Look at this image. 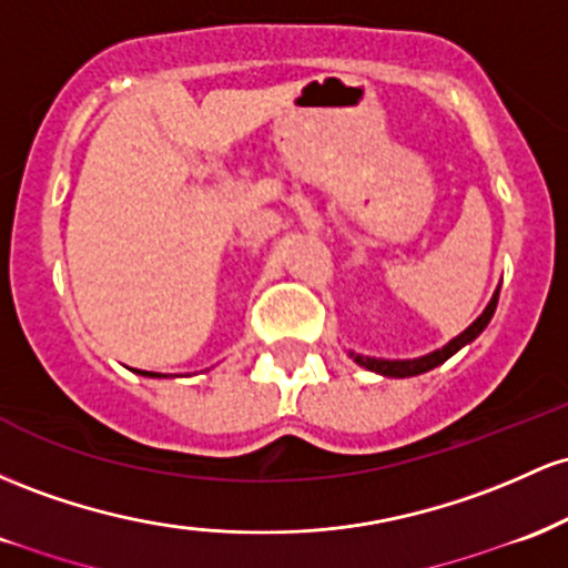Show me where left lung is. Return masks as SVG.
Masks as SVG:
<instances>
[{"label": "left lung", "instance_id": "left-lung-1", "mask_svg": "<svg viewBox=\"0 0 568 568\" xmlns=\"http://www.w3.org/2000/svg\"><path fill=\"white\" fill-rule=\"evenodd\" d=\"M499 290H501V284L496 286L494 297H490L486 311H483V314L477 316L462 335H456L454 341H448L443 348H437V352L416 356V359H378V356H365V354H356V352H348V356H352L359 367L369 369V373L386 375V378H413V375L429 373V369H435L443 365V362H448L456 352H462L464 346H469V343H473L475 337L488 327L490 316H494V311H496V303H499Z\"/></svg>", "mask_w": 568, "mask_h": 568}]
</instances>
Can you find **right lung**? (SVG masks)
<instances>
[{
  "label": "right lung",
  "mask_w": 568,
  "mask_h": 568,
  "mask_svg": "<svg viewBox=\"0 0 568 568\" xmlns=\"http://www.w3.org/2000/svg\"><path fill=\"white\" fill-rule=\"evenodd\" d=\"M139 375H144V378H165V375H161V373H146V369H136Z\"/></svg>",
  "instance_id": "right-lung-1"
}]
</instances>
